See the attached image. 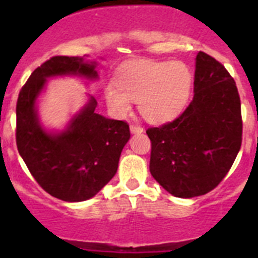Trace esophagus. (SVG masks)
Returning a JSON list of instances; mask_svg holds the SVG:
<instances>
[{
  "label": "esophagus",
  "instance_id": "34e87169",
  "mask_svg": "<svg viewBox=\"0 0 258 258\" xmlns=\"http://www.w3.org/2000/svg\"><path fill=\"white\" fill-rule=\"evenodd\" d=\"M131 133L132 134L143 133V127L140 126V125H131Z\"/></svg>",
  "mask_w": 258,
  "mask_h": 258
}]
</instances>
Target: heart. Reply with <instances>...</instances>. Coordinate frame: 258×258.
<instances>
[{
  "instance_id": "obj_1",
  "label": "heart",
  "mask_w": 258,
  "mask_h": 258,
  "mask_svg": "<svg viewBox=\"0 0 258 258\" xmlns=\"http://www.w3.org/2000/svg\"><path fill=\"white\" fill-rule=\"evenodd\" d=\"M116 87L107 84L104 99L115 117H125L137 102L141 115L161 124L179 115L187 103L192 74L182 61L140 60L125 66L116 76Z\"/></svg>"
}]
</instances>
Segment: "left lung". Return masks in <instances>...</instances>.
I'll list each match as a JSON object with an SVG mask.
<instances>
[{"instance_id":"left-lung-1","label":"left lung","mask_w":258,"mask_h":258,"mask_svg":"<svg viewBox=\"0 0 258 258\" xmlns=\"http://www.w3.org/2000/svg\"><path fill=\"white\" fill-rule=\"evenodd\" d=\"M150 172L173 197L190 199L213 190L227 174L241 145L240 98L226 68L199 51L194 98L179 117L146 132Z\"/></svg>"}]
</instances>
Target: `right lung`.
Segmentation results:
<instances>
[{"instance_id": "right-lung-1", "label": "right lung", "mask_w": 258, "mask_h": 258, "mask_svg": "<svg viewBox=\"0 0 258 258\" xmlns=\"http://www.w3.org/2000/svg\"><path fill=\"white\" fill-rule=\"evenodd\" d=\"M98 61L84 56H54L36 68L19 93L17 146L19 155L41 187L63 202L92 199L113 178L129 125L95 112L97 101L86 102L63 129H47L38 115V99L47 80L80 77L99 80Z\"/></svg>"}]
</instances>
